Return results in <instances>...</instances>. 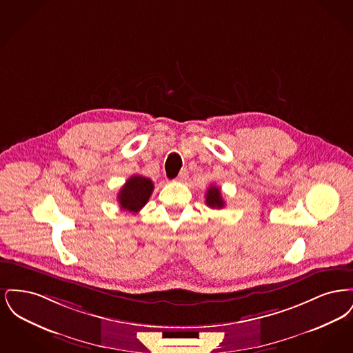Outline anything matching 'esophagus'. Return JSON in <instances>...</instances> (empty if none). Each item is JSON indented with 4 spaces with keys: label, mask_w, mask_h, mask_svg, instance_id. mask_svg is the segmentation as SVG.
I'll return each instance as SVG.
<instances>
[{
    "label": "esophagus",
    "mask_w": 353,
    "mask_h": 353,
    "mask_svg": "<svg viewBox=\"0 0 353 353\" xmlns=\"http://www.w3.org/2000/svg\"><path fill=\"white\" fill-rule=\"evenodd\" d=\"M188 176H189V173H188V169H181V172L179 173V176H177V181H180V183H184L188 180Z\"/></svg>",
    "instance_id": "obj_1"
}]
</instances>
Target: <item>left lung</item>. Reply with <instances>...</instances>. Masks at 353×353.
<instances>
[{"label": "left lung", "mask_w": 353, "mask_h": 353, "mask_svg": "<svg viewBox=\"0 0 353 353\" xmlns=\"http://www.w3.org/2000/svg\"><path fill=\"white\" fill-rule=\"evenodd\" d=\"M206 205L212 209H222L225 206V201L222 200V196H221V189L216 185H212L208 188L206 190Z\"/></svg>", "instance_id": "8db88e82"}]
</instances>
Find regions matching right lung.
<instances>
[{"mask_svg": "<svg viewBox=\"0 0 353 353\" xmlns=\"http://www.w3.org/2000/svg\"><path fill=\"white\" fill-rule=\"evenodd\" d=\"M153 183L151 179L143 176H132L121 186L118 194L120 208L137 213L151 197Z\"/></svg>", "mask_w": 353, "mask_h": 353, "instance_id": "right-lung-1", "label": "right lung"}]
</instances>
